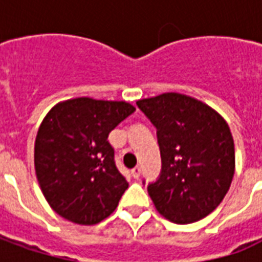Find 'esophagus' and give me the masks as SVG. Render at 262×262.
Segmentation results:
<instances>
[{
    "label": "esophagus",
    "mask_w": 262,
    "mask_h": 262,
    "mask_svg": "<svg viewBox=\"0 0 262 262\" xmlns=\"http://www.w3.org/2000/svg\"><path fill=\"white\" fill-rule=\"evenodd\" d=\"M132 177H133L135 180H139V177H140V167H135V168L132 170Z\"/></svg>",
    "instance_id": "esophagus-1"
}]
</instances>
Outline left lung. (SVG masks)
I'll list each match as a JSON object with an SVG mask.
<instances>
[{
  "instance_id": "left-lung-1",
  "label": "left lung",
  "mask_w": 262,
  "mask_h": 262,
  "mask_svg": "<svg viewBox=\"0 0 262 262\" xmlns=\"http://www.w3.org/2000/svg\"><path fill=\"white\" fill-rule=\"evenodd\" d=\"M157 129L161 174L148 195L161 216L188 225L212 213L234 176V142L226 120L206 103L178 92L137 101Z\"/></svg>"
}]
</instances>
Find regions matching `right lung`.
<instances>
[{"instance_id":"obj_1","label":"right lung","mask_w":262,"mask_h":262,"mask_svg":"<svg viewBox=\"0 0 262 262\" xmlns=\"http://www.w3.org/2000/svg\"><path fill=\"white\" fill-rule=\"evenodd\" d=\"M136 111L125 101L74 98L54 105L35 140V170L50 208L77 225L114 212L129 184L115 164L108 136Z\"/></svg>"}]
</instances>
